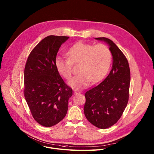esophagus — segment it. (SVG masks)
I'll use <instances>...</instances> for the list:
<instances>
[{
	"label": "esophagus",
	"mask_w": 154,
	"mask_h": 154,
	"mask_svg": "<svg viewBox=\"0 0 154 154\" xmlns=\"http://www.w3.org/2000/svg\"><path fill=\"white\" fill-rule=\"evenodd\" d=\"M77 93V91H75V90H74V94H76Z\"/></svg>",
	"instance_id": "obj_1"
}]
</instances>
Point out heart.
Listing matches in <instances>:
<instances>
[{
  "mask_svg": "<svg viewBox=\"0 0 154 154\" xmlns=\"http://www.w3.org/2000/svg\"><path fill=\"white\" fill-rule=\"evenodd\" d=\"M66 55L68 60L57 56L55 66L58 72L65 79L69 80L72 76V64L80 63L79 75L68 82L75 91L86 88L91 82L100 81L108 71L112 61L110 51L103 44L93 46L78 42L69 49Z\"/></svg>",
  "mask_w": 154,
  "mask_h": 154,
  "instance_id": "heart-1",
  "label": "heart"
}]
</instances>
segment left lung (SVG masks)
I'll return each instance as SVG.
<instances>
[{
  "label": "left lung",
  "instance_id": "obj_1",
  "mask_svg": "<svg viewBox=\"0 0 154 154\" xmlns=\"http://www.w3.org/2000/svg\"><path fill=\"white\" fill-rule=\"evenodd\" d=\"M95 39L108 45L113 57L112 68L99 85L86 92L84 113L93 125L104 129L117 122L127 105L130 72L126 57L112 40Z\"/></svg>",
  "mask_w": 154,
  "mask_h": 154
}]
</instances>
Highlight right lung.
Masks as SVG:
<instances>
[{"label":"right lung","mask_w":154,"mask_h":154,"mask_svg":"<svg viewBox=\"0 0 154 154\" xmlns=\"http://www.w3.org/2000/svg\"><path fill=\"white\" fill-rule=\"evenodd\" d=\"M69 37L50 35L30 54L24 69V96L35 120L52 127L66 115L72 90L66 84L55 66L58 51Z\"/></svg>","instance_id":"right-lung-1"}]
</instances>
